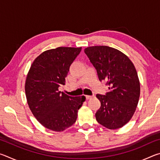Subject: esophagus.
<instances>
[{"label": "esophagus", "mask_w": 160, "mask_h": 160, "mask_svg": "<svg viewBox=\"0 0 160 160\" xmlns=\"http://www.w3.org/2000/svg\"><path fill=\"white\" fill-rule=\"evenodd\" d=\"M85 97H86L87 99H91L92 97L90 96V95H85Z\"/></svg>", "instance_id": "obj_1"}]
</instances>
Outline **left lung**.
I'll return each instance as SVG.
<instances>
[{
    "label": "left lung",
    "mask_w": 160,
    "mask_h": 160,
    "mask_svg": "<svg viewBox=\"0 0 160 160\" xmlns=\"http://www.w3.org/2000/svg\"><path fill=\"white\" fill-rule=\"evenodd\" d=\"M100 81H107L109 92L97 94L101 107L95 113L97 122L111 130L120 128L131 120L139 101L140 81L135 68L121 51L107 46L85 48Z\"/></svg>",
    "instance_id": "8db88e82"
}]
</instances>
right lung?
I'll list each match as a JSON object with an SVG mask.
<instances>
[{
    "label": "right lung",
    "mask_w": 160,
    "mask_h": 160,
    "mask_svg": "<svg viewBox=\"0 0 160 160\" xmlns=\"http://www.w3.org/2000/svg\"><path fill=\"white\" fill-rule=\"evenodd\" d=\"M82 48L58 47L35 58L27 75L25 94L32 113L43 126L61 132L76 121L85 97H70L58 88Z\"/></svg>",
    "instance_id": "right-lung-1"
}]
</instances>
